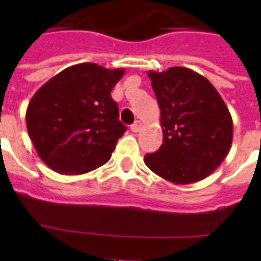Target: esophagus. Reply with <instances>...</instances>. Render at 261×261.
<instances>
[{
  "instance_id": "esophagus-1",
  "label": "esophagus",
  "mask_w": 261,
  "mask_h": 261,
  "mask_svg": "<svg viewBox=\"0 0 261 261\" xmlns=\"http://www.w3.org/2000/svg\"><path fill=\"white\" fill-rule=\"evenodd\" d=\"M141 127H142V122H141V120H137V122L134 123V124H131V131H133V133H138L139 130H141Z\"/></svg>"
}]
</instances>
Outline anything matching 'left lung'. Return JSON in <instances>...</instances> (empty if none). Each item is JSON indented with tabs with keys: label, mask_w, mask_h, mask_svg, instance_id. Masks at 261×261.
Listing matches in <instances>:
<instances>
[{
	"label": "left lung",
	"mask_w": 261,
	"mask_h": 261,
	"mask_svg": "<svg viewBox=\"0 0 261 261\" xmlns=\"http://www.w3.org/2000/svg\"><path fill=\"white\" fill-rule=\"evenodd\" d=\"M147 75L160 106L164 143L145 155V164L174 184L206 178L230 150L233 120L226 104L206 77L187 67Z\"/></svg>",
	"instance_id": "1"
}]
</instances>
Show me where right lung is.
<instances>
[{
    "instance_id": "obj_1",
    "label": "right lung",
    "mask_w": 261,
    "mask_h": 261,
    "mask_svg": "<svg viewBox=\"0 0 261 261\" xmlns=\"http://www.w3.org/2000/svg\"><path fill=\"white\" fill-rule=\"evenodd\" d=\"M123 74L124 69L79 63L39 88L27 108V130L47 167L83 174L111 159L126 131L111 97Z\"/></svg>"
}]
</instances>
